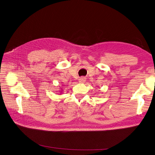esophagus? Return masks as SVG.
<instances>
[{"label":"esophagus","instance_id":"1","mask_svg":"<svg viewBox=\"0 0 155 155\" xmlns=\"http://www.w3.org/2000/svg\"><path fill=\"white\" fill-rule=\"evenodd\" d=\"M86 81V78L84 77H80L79 79H78V82H79L80 83H83Z\"/></svg>","mask_w":155,"mask_h":155}]
</instances>
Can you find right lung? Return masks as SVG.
<instances>
[{
	"instance_id": "1",
	"label": "right lung",
	"mask_w": 155,
	"mask_h": 155,
	"mask_svg": "<svg viewBox=\"0 0 155 155\" xmlns=\"http://www.w3.org/2000/svg\"><path fill=\"white\" fill-rule=\"evenodd\" d=\"M62 89H61V93H62Z\"/></svg>"
}]
</instances>
